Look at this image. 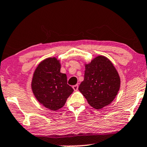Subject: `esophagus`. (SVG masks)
I'll use <instances>...</instances> for the list:
<instances>
[{
    "instance_id": "34e87169",
    "label": "esophagus",
    "mask_w": 147,
    "mask_h": 147,
    "mask_svg": "<svg viewBox=\"0 0 147 147\" xmlns=\"http://www.w3.org/2000/svg\"><path fill=\"white\" fill-rule=\"evenodd\" d=\"M73 88H74V90H75V91H77V90H78V84L73 86Z\"/></svg>"
}]
</instances>
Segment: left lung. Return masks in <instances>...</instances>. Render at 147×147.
Segmentation results:
<instances>
[{
	"mask_svg": "<svg viewBox=\"0 0 147 147\" xmlns=\"http://www.w3.org/2000/svg\"><path fill=\"white\" fill-rule=\"evenodd\" d=\"M85 67L84 80L78 90L92 107L101 109L117 95L120 86L119 75L112 62L104 56H98Z\"/></svg>",
	"mask_w": 147,
	"mask_h": 147,
	"instance_id": "1",
	"label": "left lung"
}]
</instances>
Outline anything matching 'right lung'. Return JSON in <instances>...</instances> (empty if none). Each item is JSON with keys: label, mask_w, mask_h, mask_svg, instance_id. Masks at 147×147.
<instances>
[{"label": "right lung", "mask_w": 147, "mask_h": 147, "mask_svg": "<svg viewBox=\"0 0 147 147\" xmlns=\"http://www.w3.org/2000/svg\"><path fill=\"white\" fill-rule=\"evenodd\" d=\"M61 65L55 57L40 63L34 72L31 88L36 99L51 110H57L65 105L74 89L67 84L66 74L60 72Z\"/></svg>", "instance_id": "1"}]
</instances>
